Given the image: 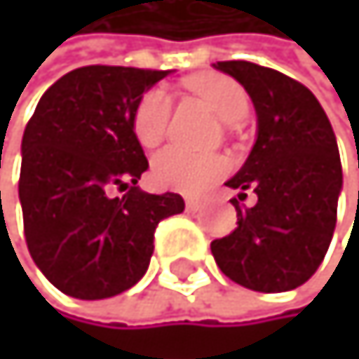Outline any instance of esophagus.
Segmentation results:
<instances>
[{"label": "esophagus", "instance_id": "esophagus-1", "mask_svg": "<svg viewBox=\"0 0 359 359\" xmlns=\"http://www.w3.org/2000/svg\"><path fill=\"white\" fill-rule=\"evenodd\" d=\"M185 204H187V211H194V213L202 209V202H200V200H194V198H187Z\"/></svg>", "mask_w": 359, "mask_h": 359}]
</instances>
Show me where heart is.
<instances>
[{"label": "heart", "mask_w": 359, "mask_h": 359, "mask_svg": "<svg viewBox=\"0 0 359 359\" xmlns=\"http://www.w3.org/2000/svg\"><path fill=\"white\" fill-rule=\"evenodd\" d=\"M189 88L224 122L237 125L248 116L250 101L245 90L224 75H200L189 79ZM172 96L163 86L150 88L133 109V133L146 148L157 146L168 129ZM226 161L211 153H189L185 148L168 146L153 157V181L172 191L198 194L226 172Z\"/></svg>", "instance_id": "heart-1"}]
</instances>
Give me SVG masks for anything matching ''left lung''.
I'll use <instances>...</instances> for the list:
<instances>
[{
  "label": "left lung",
  "mask_w": 359,
  "mask_h": 359,
  "mask_svg": "<svg viewBox=\"0 0 359 359\" xmlns=\"http://www.w3.org/2000/svg\"><path fill=\"white\" fill-rule=\"evenodd\" d=\"M237 79L256 109V142L243 168L226 183L252 189L237 228L211 252L224 276L252 291H293L323 263L336 228L342 165L336 135L316 96L299 81L252 62H217Z\"/></svg>",
  "instance_id": "1"
}]
</instances>
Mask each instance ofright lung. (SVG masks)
I'll return each mask as SVG.
<instances>
[{
    "label": "right lung",
    "mask_w": 359,
    "mask_h": 359,
    "mask_svg": "<svg viewBox=\"0 0 359 359\" xmlns=\"http://www.w3.org/2000/svg\"><path fill=\"white\" fill-rule=\"evenodd\" d=\"M170 71L83 66L38 101L21 142L25 241L45 278L77 299H105L142 280L155 228L183 213L178 194L137 187L148 161L133 109ZM114 189L125 191L111 196Z\"/></svg>",
    "instance_id": "right-lung-1"
}]
</instances>
